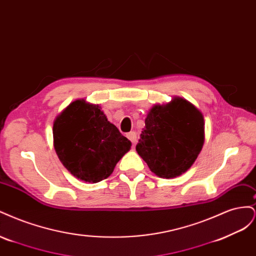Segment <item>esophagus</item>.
<instances>
[{"mask_svg":"<svg viewBox=\"0 0 256 256\" xmlns=\"http://www.w3.org/2000/svg\"><path fill=\"white\" fill-rule=\"evenodd\" d=\"M127 138L131 141V143H132V145H134L136 143V134L134 132V131H131V132L127 134Z\"/></svg>","mask_w":256,"mask_h":256,"instance_id":"1","label":"esophagus"}]
</instances>
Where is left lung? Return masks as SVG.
I'll use <instances>...</instances> for the list:
<instances>
[{
    "label": "left lung",
    "mask_w": 256,
    "mask_h": 256,
    "mask_svg": "<svg viewBox=\"0 0 256 256\" xmlns=\"http://www.w3.org/2000/svg\"><path fill=\"white\" fill-rule=\"evenodd\" d=\"M204 144V118L182 98L166 106H154L136 150L157 176L173 178L186 172Z\"/></svg>",
    "instance_id": "obj_1"
}]
</instances>
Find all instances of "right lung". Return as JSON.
Wrapping results in <instances>:
<instances>
[{"mask_svg": "<svg viewBox=\"0 0 256 256\" xmlns=\"http://www.w3.org/2000/svg\"><path fill=\"white\" fill-rule=\"evenodd\" d=\"M54 148L64 166L86 182L109 177L131 146L99 106L76 100L53 124Z\"/></svg>", "mask_w": 256, "mask_h": 256, "instance_id": "add662e5", "label": "right lung"}]
</instances>
